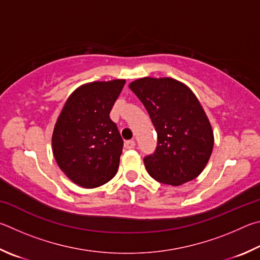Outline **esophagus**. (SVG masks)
<instances>
[{
    "mask_svg": "<svg viewBox=\"0 0 260 260\" xmlns=\"http://www.w3.org/2000/svg\"><path fill=\"white\" fill-rule=\"evenodd\" d=\"M135 145H136L135 140H126V142L124 143V147L126 149H131V148L135 147Z\"/></svg>",
    "mask_w": 260,
    "mask_h": 260,
    "instance_id": "1",
    "label": "esophagus"
}]
</instances>
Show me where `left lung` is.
Here are the masks:
<instances>
[{
	"label": "left lung",
	"mask_w": 260,
	"mask_h": 260,
	"mask_svg": "<svg viewBox=\"0 0 260 260\" xmlns=\"http://www.w3.org/2000/svg\"><path fill=\"white\" fill-rule=\"evenodd\" d=\"M129 88L144 104L157 133V146L144 158L149 176L179 186L197 178L213 148V131L194 92L171 77H142Z\"/></svg>",
	"instance_id": "obj_1"
}]
</instances>
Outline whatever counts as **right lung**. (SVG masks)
<instances>
[{"label": "right lung", "instance_id": "right-lung-1", "mask_svg": "<svg viewBox=\"0 0 260 260\" xmlns=\"http://www.w3.org/2000/svg\"><path fill=\"white\" fill-rule=\"evenodd\" d=\"M125 80L94 81L73 91L54 124L52 152L73 183L95 188L116 175L123 139L109 113Z\"/></svg>", "mask_w": 260, "mask_h": 260}]
</instances>
